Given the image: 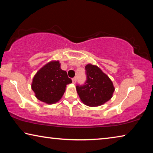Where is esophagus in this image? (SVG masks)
<instances>
[{"label":"esophagus","instance_id":"esophagus-1","mask_svg":"<svg viewBox=\"0 0 153 153\" xmlns=\"http://www.w3.org/2000/svg\"><path fill=\"white\" fill-rule=\"evenodd\" d=\"M72 82H73L74 84H76V77H74V78L72 79Z\"/></svg>","mask_w":153,"mask_h":153}]
</instances>
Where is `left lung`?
<instances>
[{
    "mask_svg": "<svg viewBox=\"0 0 153 153\" xmlns=\"http://www.w3.org/2000/svg\"><path fill=\"white\" fill-rule=\"evenodd\" d=\"M87 76L84 86H77L81 101L88 107H98L113 97L115 87L111 79L99 67L92 64L85 67Z\"/></svg>",
    "mask_w": 153,
    "mask_h": 153,
    "instance_id": "obj_1",
    "label": "left lung"
}]
</instances>
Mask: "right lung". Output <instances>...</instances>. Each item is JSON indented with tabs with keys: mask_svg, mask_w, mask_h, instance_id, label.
<instances>
[{
	"mask_svg": "<svg viewBox=\"0 0 153 153\" xmlns=\"http://www.w3.org/2000/svg\"><path fill=\"white\" fill-rule=\"evenodd\" d=\"M71 79L62 70L59 61H51L38 70L31 84L35 97L48 105L59 102Z\"/></svg>",
	"mask_w": 153,
	"mask_h": 153,
	"instance_id": "right-lung-1",
	"label": "right lung"
}]
</instances>
